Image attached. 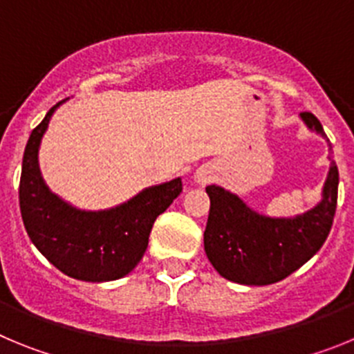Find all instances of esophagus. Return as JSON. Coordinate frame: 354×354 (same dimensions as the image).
<instances>
[{"label": "esophagus", "instance_id": "esophagus-1", "mask_svg": "<svg viewBox=\"0 0 354 354\" xmlns=\"http://www.w3.org/2000/svg\"><path fill=\"white\" fill-rule=\"evenodd\" d=\"M212 171L209 170V168H200V170H196L195 174V183L198 184V186H205V184H209L212 180Z\"/></svg>", "mask_w": 354, "mask_h": 354}]
</instances>
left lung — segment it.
I'll use <instances>...</instances> for the list:
<instances>
[{
  "instance_id": "1",
  "label": "left lung",
  "mask_w": 354,
  "mask_h": 354,
  "mask_svg": "<svg viewBox=\"0 0 354 354\" xmlns=\"http://www.w3.org/2000/svg\"><path fill=\"white\" fill-rule=\"evenodd\" d=\"M299 117L308 129L326 138L314 115ZM205 192L211 209L204 250L212 268L230 282L270 286L299 270L324 245L337 209L339 170L331 161L321 202L289 218L257 212L239 195L216 184L205 187Z\"/></svg>"
}]
</instances>
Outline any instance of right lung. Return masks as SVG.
<instances>
[{
  "label": "right lung",
  "instance_id": "add662e5",
  "mask_svg": "<svg viewBox=\"0 0 354 354\" xmlns=\"http://www.w3.org/2000/svg\"><path fill=\"white\" fill-rule=\"evenodd\" d=\"M31 131L19 184L21 216L31 243L67 277L83 282H111L138 266L156 218L183 192L180 177L142 189L127 202L102 211H84L65 202L44 183L39 149L53 113Z\"/></svg>",
  "mask_w": 354,
  "mask_h": 354
}]
</instances>
